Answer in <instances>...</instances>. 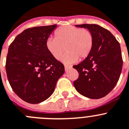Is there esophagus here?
I'll list each match as a JSON object with an SVG mask.
<instances>
[{"label":"esophagus","instance_id":"esophagus-1","mask_svg":"<svg viewBox=\"0 0 129 129\" xmlns=\"http://www.w3.org/2000/svg\"><path fill=\"white\" fill-rule=\"evenodd\" d=\"M72 68V66L64 65V69H65L66 72H67V71H68L70 69H71V68Z\"/></svg>","mask_w":129,"mask_h":129}]
</instances>
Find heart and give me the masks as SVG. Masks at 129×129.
Segmentation results:
<instances>
[{"label": "heart", "mask_w": 129, "mask_h": 129, "mask_svg": "<svg viewBox=\"0 0 129 129\" xmlns=\"http://www.w3.org/2000/svg\"><path fill=\"white\" fill-rule=\"evenodd\" d=\"M93 36L89 30L72 25H64L55 32V38H49L46 41V48L50 55L57 60L61 59L66 50L68 52L62 61L72 63L86 59L93 46Z\"/></svg>", "instance_id": "obj_1"}]
</instances>
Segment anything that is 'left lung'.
<instances>
[{
  "label": "left lung",
  "mask_w": 129,
  "mask_h": 129,
  "mask_svg": "<svg viewBox=\"0 0 129 129\" xmlns=\"http://www.w3.org/2000/svg\"><path fill=\"white\" fill-rule=\"evenodd\" d=\"M75 26L88 29L93 35L94 42L89 55L73 67L79 72L74 85L83 96L100 99L113 90L120 78L123 66L120 43L111 32L99 25Z\"/></svg>",
  "instance_id": "left-lung-1"
}]
</instances>
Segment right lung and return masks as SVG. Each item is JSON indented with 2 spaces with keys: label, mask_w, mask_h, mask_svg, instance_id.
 Returning a JSON list of instances; mask_svg holds the SVG:
<instances>
[{
  "label": "right lung",
  "mask_w": 129,
  "mask_h": 129,
  "mask_svg": "<svg viewBox=\"0 0 129 129\" xmlns=\"http://www.w3.org/2000/svg\"><path fill=\"white\" fill-rule=\"evenodd\" d=\"M57 25L29 28L18 35L8 48L6 70L13 91L26 102L38 104L54 93L64 72L61 62L46 48Z\"/></svg>",
  "instance_id": "right-lung-1"
}]
</instances>
